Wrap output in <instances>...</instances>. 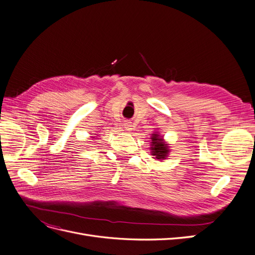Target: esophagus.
Masks as SVG:
<instances>
[{
	"instance_id": "obj_1",
	"label": "esophagus",
	"mask_w": 255,
	"mask_h": 255,
	"mask_svg": "<svg viewBox=\"0 0 255 255\" xmlns=\"http://www.w3.org/2000/svg\"><path fill=\"white\" fill-rule=\"evenodd\" d=\"M123 126H124L125 130H127V131H130L132 129V125H131L130 122H125V123L123 124Z\"/></svg>"
}]
</instances>
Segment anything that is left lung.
<instances>
[{"label": "left lung", "mask_w": 255, "mask_h": 255, "mask_svg": "<svg viewBox=\"0 0 255 255\" xmlns=\"http://www.w3.org/2000/svg\"><path fill=\"white\" fill-rule=\"evenodd\" d=\"M150 150L153 158L160 161L167 159L171 151L169 143L163 139V136L159 134L158 131H154L151 135Z\"/></svg>", "instance_id": "obj_1"}]
</instances>
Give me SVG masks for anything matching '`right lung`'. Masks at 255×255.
<instances>
[{
  "mask_svg": "<svg viewBox=\"0 0 255 255\" xmlns=\"http://www.w3.org/2000/svg\"><path fill=\"white\" fill-rule=\"evenodd\" d=\"M93 138H96V137H93Z\"/></svg>",
  "mask_w": 255,
  "mask_h": 255,
  "instance_id": "add662e5",
  "label": "right lung"
}]
</instances>
